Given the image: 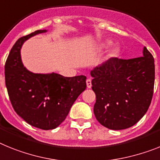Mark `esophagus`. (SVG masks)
I'll return each mask as SVG.
<instances>
[{
  "mask_svg": "<svg viewBox=\"0 0 160 160\" xmlns=\"http://www.w3.org/2000/svg\"><path fill=\"white\" fill-rule=\"evenodd\" d=\"M86 84H87V88H91L92 87V80L90 78L87 79L86 80Z\"/></svg>",
  "mask_w": 160,
  "mask_h": 160,
  "instance_id": "34e87169",
  "label": "esophagus"
}]
</instances>
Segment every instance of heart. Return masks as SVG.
<instances>
[{"mask_svg": "<svg viewBox=\"0 0 160 160\" xmlns=\"http://www.w3.org/2000/svg\"><path fill=\"white\" fill-rule=\"evenodd\" d=\"M112 43H113L112 41L107 40V41L104 42L103 43H102L101 47H102V48H108V47H109L111 45H112ZM118 48H113V49H111L110 51H109V54H108L109 57H110V58H114V57H117L118 56Z\"/></svg>", "mask_w": 160, "mask_h": 160, "instance_id": "heart-1", "label": "heart"}]
</instances>
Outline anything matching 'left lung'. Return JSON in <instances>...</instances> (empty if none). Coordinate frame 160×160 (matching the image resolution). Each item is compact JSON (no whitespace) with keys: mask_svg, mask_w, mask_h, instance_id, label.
<instances>
[{"mask_svg":"<svg viewBox=\"0 0 160 160\" xmlns=\"http://www.w3.org/2000/svg\"><path fill=\"white\" fill-rule=\"evenodd\" d=\"M142 54L143 56L130 59L111 58L90 72L96 94L94 114L106 128L118 130L131 127L151 105L155 60L146 47Z\"/></svg>","mask_w":160,"mask_h":160,"instance_id":"obj_1","label":"left lung"}]
</instances>
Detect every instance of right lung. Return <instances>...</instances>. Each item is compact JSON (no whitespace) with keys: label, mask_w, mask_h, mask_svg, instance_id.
Returning a JSON list of instances; mask_svg holds the SVG:
<instances>
[{"label":"right lung","mask_w":160,"mask_h":160,"mask_svg":"<svg viewBox=\"0 0 160 160\" xmlns=\"http://www.w3.org/2000/svg\"><path fill=\"white\" fill-rule=\"evenodd\" d=\"M47 31L36 30L18 39L5 65V85L15 112L28 124L46 130L55 129L65 120L71 107L86 88L84 76L38 74L25 68L21 59L22 44Z\"/></svg>","instance_id":"1"}]
</instances>
